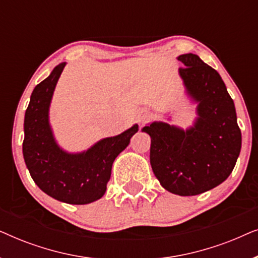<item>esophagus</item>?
Returning <instances> with one entry per match:
<instances>
[{
  "instance_id": "1",
  "label": "esophagus",
  "mask_w": 258,
  "mask_h": 258,
  "mask_svg": "<svg viewBox=\"0 0 258 258\" xmlns=\"http://www.w3.org/2000/svg\"><path fill=\"white\" fill-rule=\"evenodd\" d=\"M150 118V114L147 110H141L139 111V115H137V121L143 123L148 121Z\"/></svg>"
}]
</instances>
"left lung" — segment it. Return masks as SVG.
<instances>
[{
	"mask_svg": "<svg viewBox=\"0 0 258 258\" xmlns=\"http://www.w3.org/2000/svg\"><path fill=\"white\" fill-rule=\"evenodd\" d=\"M177 59L184 64L178 72L186 94L197 103L196 121L186 130L153 122L142 132L151 137L150 164L161 185L175 195L194 196L229 177L242 135L234 101L220 74L195 54Z\"/></svg>",
	"mask_w": 258,
	"mask_h": 258,
	"instance_id": "obj_1",
	"label": "left lung"
}]
</instances>
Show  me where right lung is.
I'll list each match as a JSON object with an SVG mask.
<instances>
[{"label":"right lung","instance_id":"obj_1","mask_svg":"<svg viewBox=\"0 0 258 258\" xmlns=\"http://www.w3.org/2000/svg\"><path fill=\"white\" fill-rule=\"evenodd\" d=\"M64 66L66 62L56 66L31 94L24 115L23 157L31 178L42 191L68 204H88L104 195L112 163L128 147L139 125L98 141L83 153L62 150L49 124V105Z\"/></svg>","mask_w":258,"mask_h":258}]
</instances>
